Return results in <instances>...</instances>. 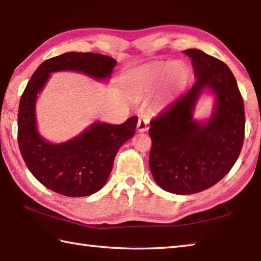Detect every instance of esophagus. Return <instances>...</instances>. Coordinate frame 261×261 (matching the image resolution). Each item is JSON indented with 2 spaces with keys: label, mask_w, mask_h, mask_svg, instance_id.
I'll use <instances>...</instances> for the list:
<instances>
[{
  "label": "esophagus",
  "mask_w": 261,
  "mask_h": 261,
  "mask_svg": "<svg viewBox=\"0 0 261 261\" xmlns=\"http://www.w3.org/2000/svg\"><path fill=\"white\" fill-rule=\"evenodd\" d=\"M137 129L139 132H145L148 129V121L146 119H140L138 120V124H137Z\"/></svg>",
  "instance_id": "esophagus-1"
}]
</instances>
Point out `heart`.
Wrapping results in <instances>:
<instances>
[{
	"label": "heart",
	"instance_id": "obj_1",
	"mask_svg": "<svg viewBox=\"0 0 261 261\" xmlns=\"http://www.w3.org/2000/svg\"><path fill=\"white\" fill-rule=\"evenodd\" d=\"M164 79L172 91L182 90L190 79V69L181 61H174L172 63L160 62L146 70L139 80V85L142 89L149 90L160 86Z\"/></svg>",
	"mask_w": 261,
	"mask_h": 261
}]
</instances>
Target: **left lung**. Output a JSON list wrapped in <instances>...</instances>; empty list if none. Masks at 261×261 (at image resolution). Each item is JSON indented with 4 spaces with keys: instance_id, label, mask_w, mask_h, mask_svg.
Listing matches in <instances>:
<instances>
[{
    "instance_id": "1",
    "label": "left lung",
    "mask_w": 261,
    "mask_h": 261,
    "mask_svg": "<svg viewBox=\"0 0 261 261\" xmlns=\"http://www.w3.org/2000/svg\"><path fill=\"white\" fill-rule=\"evenodd\" d=\"M191 58L196 83L150 121L149 168L156 183L175 195H192L216 185L236 164L244 140L243 98L228 66L200 49ZM206 88L217 96L206 122L193 120V110Z\"/></svg>"
}]
</instances>
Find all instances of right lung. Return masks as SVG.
Segmentation results:
<instances>
[{"instance_id": "obj_1", "label": "right lung", "mask_w": 261, "mask_h": 261, "mask_svg": "<svg viewBox=\"0 0 261 261\" xmlns=\"http://www.w3.org/2000/svg\"><path fill=\"white\" fill-rule=\"evenodd\" d=\"M116 61L103 54L70 52L44 61L30 78L19 104L18 144L33 175L60 195L90 196L109 178L120 147L134 137L138 117L122 124L95 122L83 134L63 144H50L38 134L35 105L52 72L76 71L97 80L111 76Z\"/></svg>"}]
</instances>
